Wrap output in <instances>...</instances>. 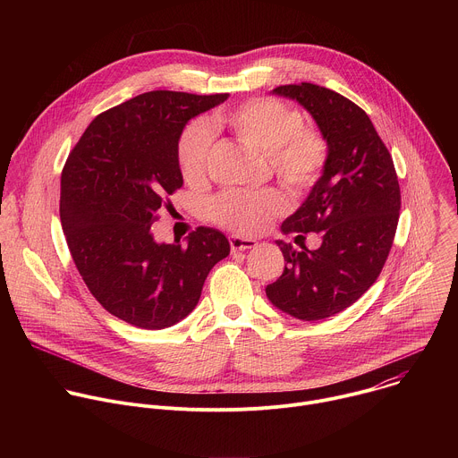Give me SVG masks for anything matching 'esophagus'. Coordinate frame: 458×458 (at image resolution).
Listing matches in <instances>:
<instances>
[{
    "instance_id": "34e87169",
    "label": "esophagus",
    "mask_w": 458,
    "mask_h": 458,
    "mask_svg": "<svg viewBox=\"0 0 458 458\" xmlns=\"http://www.w3.org/2000/svg\"><path fill=\"white\" fill-rule=\"evenodd\" d=\"M257 246V241L253 239H246L241 235H232L230 237V248L232 251H244V250H251Z\"/></svg>"
}]
</instances>
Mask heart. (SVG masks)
Instances as JSON below:
<instances>
[{
    "instance_id": "obj_1",
    "label": "heart",
    "mask_w": 458,
    "mask_h": 458,
    "mask_svg": "<svg viewBox=\"0 0 458 458\" xmlns=\"http://www.w3.org/2000/svg\"><path fill=\"white\" fill-rule=\"evenodd\" d=\"M216 123L228 124L246 145L265 152L274 172L292 188H311L328 159V147L313 128L302 126L297 108L274 99L257 98L223 114ZM214 130L208 123H191L179 140V165L186 179H201L210 159ZM288 198L276 188L260 191L226 190L210 201L208 216L237 233H257L274 217L288 210Z\"/></svg>"
}]
</instances>
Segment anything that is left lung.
I'll return each instance as SVG.
<instances>
[{"label": "left lung", "mask_w": 458, "mask_h": 458, "mask_svg": "<svg viewBox=\"0 0 458 458\" xmlns=\"http://www.w3.org/2000/svg\"><path fill=\"white\" fill-rule=\"evenodd\" d=\"M272 94L297 101L313 117L328 159L304 203L281 225L283 233L320 232L322 244L297 251L276 241L286 265L267 297L295 318L320 320L352 306L377 281L399 223V179L360 106L313 83L283 85Z\"/></svg>", "instance_id": "left-lung-1"}]
</instances>
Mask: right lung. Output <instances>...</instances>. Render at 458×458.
I'll return each mask as SVG.
<instances>
[{"label": "right lung", "instance_id": "obj_1", "mask_svg": "<svg viewBox=\"0 0 458 458\" xmlns=\"http://www.w3.org/2000/svg\"><path fill=\"white\" fill-rule=\"evenodd\" d=\"M228 96L140 94L99 114L64 163L59 217L76 268L108 313L138 328L182 320L230 253L216 228L199 226L186 244L152 233L166 195L182 186L177 148L186 123Z\"/></svg>", "mask_w": 458, "mask_h": 458}]
</instances>
